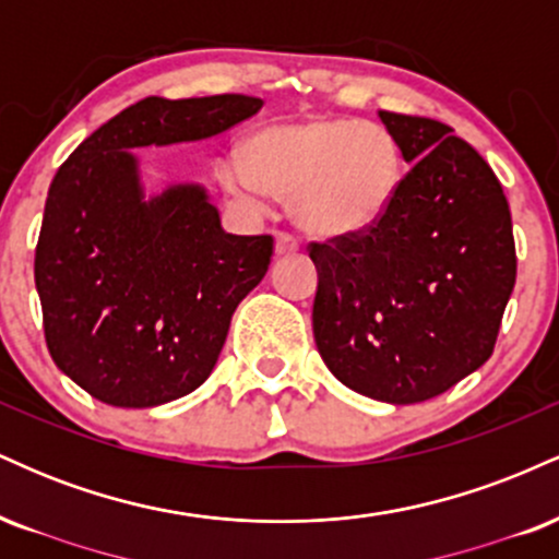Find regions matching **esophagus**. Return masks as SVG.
I'll return each mask as SVG.
<instances>
[{"label":"esophagus","mask_w":559,"mask_h":559,"mask_svg":"<svg viewBox=\"0 0 559 559\" xmlns=\"http://www.w3.org/2000/svg\"><path fill=\"white\" fill-rule=\"evenodd\" d=\"M299 252V241L288 234H278L275 236V254L278 258H292V254Z\"/></svg>","instance_id":"esophagus-1"}]
</instances>
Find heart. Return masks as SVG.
Returning a JSON list of instances; mask_svg holds the SVG:
<instances>
[{
  "label": "heart",
  "instance_id": "b5f03b06",
  "mask_svg": "<svg viewBox=\"0 0 559 559\" xmlns=\"http://www.w3.org/2000/svg\"><path fill=\"white\" fill-rule=\"evenodd\" d=\"M217 176L252 210L275 197L288 202L305 234L349 239L389 213L402 183V150L378 123L301 118L254 131L247 157H223Z\"/></svg>",
  "mask_w": 559,
  "mask_h": 559
}]
</instances>
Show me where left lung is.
Returning <instances> with one entry per match:
<instances>
[{
  "label": "left lung",
  "instance_id": "1",
  "mask_svg": "<svg viewBox=\"0 0 559 559\" xmlns=\"http://www.w3.org/2000/svg\"><path fill=\"white\" fill-rule=\"evenodd\" d=\"M409 173L373 230L312 243V333L344 386L415 404L491 357L515 286L502 183L452 128L378 110Z\"/></svg>",
  "mask_w": 559,
  "mask_h": 559
}]
</instances>
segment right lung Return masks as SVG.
I'll return each mask as SVG.
<instances>
[{
    "label": "right lung",
    "mask_w": 559,
    "mask_h": 559,
    "mask_svg": "<svg viewBox=\"0 0 559 559\" xmlns=\"http://www.w3.org/2000/svg\"><path fill=\"white\" fill-rule=\"evenodd\" d=\"M265 102L146 96L57 170L36 247L44 336L57 368L112 407L181 400L213 373L239 301L265 278L271 236H234L210 191L146 194L139 146L221 136Z\"/></svg>",
    "instance_id": "1"
}]
</instances>
